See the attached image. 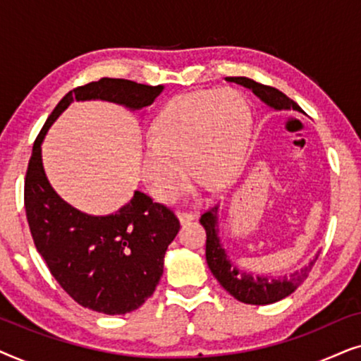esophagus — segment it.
I'll return each instance as SVG.
<instances>
[{"mask_svg": "<svg viewBox=\"0 0 361 361\" xmlns=\"http://www.w3.org/2000/svg\"><path fill=\"white\" fill-rule=\"evenodd\" d=\"M177 216H179V221L180 224H189V221H192V220H195V214H185V212H179V214H177Z\"/></svg>", "mask_w": 361, "mask_h": 361, "instance_id": "obj_1", "label": "esophagus"}]
</instances>
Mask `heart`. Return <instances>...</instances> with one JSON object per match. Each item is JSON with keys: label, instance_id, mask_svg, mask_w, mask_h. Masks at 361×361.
I'll use <instances>...</instances> for the list:
<instances>
[{"label": "heart", "instance_id": "1", "mask_svg": "<svg viewBox=\"0 0 361 361\" xmlns=\"http://www.w3.org/2000/svg\"><path fill=\"white\" fill-rule=\"evenodd\" d=\"M250 133L251 110L238 90L182 93L152 123L140 156L141 179L162 204L184 194L187 167L204 185L225 189L243 167Z\"/></svg>", "mask_w": 361, "mask_h": 361}]
</instances>
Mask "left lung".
I'll list each match as a JSON object with an SVG mask.
<instances>
[{"mask_svg": "<svg viewBox=\"0 0 361 361\" xmlns=\"http://www.w3.org/2000/svg\"><path fill=\"white\" fill-rule=\"evenodd\" d=\"M225 80L235 82L241 87L250 88L264 105H268L276 111L294 110L304 113L302 108H300L298 103L290 100L289 97H286L283 92L278 90V88L263 85V83L251 80L248 77H226ZM200 224L204 225V228L207 231V264H209L212 274L215 276L216 281L224 286V289H226V293H230L236 300H240V302L266 305L288 298L289 294H293L294 290L304 283V279L307 278L314 263L319 258V255H315V258L312 261H309L304 268L294 271V273H290L289 276H279V278L248 273V271L240 269L238 266L230 259L224 245H221L219 236V205L207 210L205 214L200 216Z\"/></svg>", "mask_w": 361, "mask_h": 361, "instance_id": "1", "label": "left lung"}]
</instances>
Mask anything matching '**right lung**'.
<instances>
[{"label":"right lung","instance_id":"right-lung-1","mask_svg":"<svg viewBox=\"0 0 361 361\" xmlns=\"http://www.w3.org/2000/svg\"><path fill=\"white\" fill-rule=\"evenodd\" d=\"M164 85L100 78L73 88L54 108L34 142L24 182V207L34 245L62 289L83 307L106 315L136 310L151 298L164 271L167 246L180 228L167 207L135 190L110 215H88L54 190L42 164V141L72 102L103 100L130 110L154 103Z\"/></svg>","mask_w":361,"mask_h":361}]
</instances>
